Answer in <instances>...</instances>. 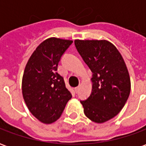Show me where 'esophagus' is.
<instances>
[{"mask_svg":"<svg viewBox=\"0 0 146 146\" xmlns=\"http://www.w3.org/2000/svg\"><path fill=\"white\" fill-rule=\"evenodd\" d=\"M79 87H76V88H75V92H76V93H78V92H79Z\"/></svg>","mask_w":146,"mask_h":146,"instance_id":"34e87169","label":"esophagus"}]
</instances>
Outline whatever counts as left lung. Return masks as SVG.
Segmentation results:
<instances>
[{
	"label": "left lung",
	"mask_w": 146,
	"mask_h": 146,
	"mask_svg": "<svg viewBox=\"0 0 146 146\" xmlns=\"http://www.w3.org/2000/svg\"><path fill=\"white\" fill-rule=\"evenodd\" d=\"M77 51L92 72L91 95L80 102L93 122L112 119L124 106L131 92V80L123 58L107 40L74 41Z\"/></svg>",
	"instance_id": "1"
}]
</instances>
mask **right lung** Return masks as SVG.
I'll return each mask as SVG.
<instances>
[{"instance_id": "right-lung-1", "label": "right lung", "mask_w": 146, "mask_h": 146, "mask_svg": "<svg viewBox=\"0 0 146 146\" xmlns=\"http://www.w3.org/2000/svg\"><path fill=\"white\" fill-rule=\"evenodd\" d=\"M73 41L59 38L45 40L36 48L24 70L22 90L30 113L44 123H51L62 115L72 98L58 65Z\"/></svg>"}]
</instances>
